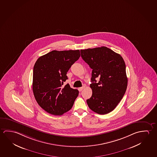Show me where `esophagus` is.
Segmentation results:
<instances>
[{
  "mask_svg": "<svg viewBox=\"0 0 157 157\" xmlns=\"http://www.w3.org/2000/svg\"><path fill=\"white\" fill-rule=\"evenodd\" d=\"M85 85H84V86H82V87H80L79 88V91H82L83 89H85Z\"/></svg>",
  "mask_w": 157,
  "mask_h": 157,
  "instance_id": "34e87169",
  "label": "esophagus"
}]
</instances>
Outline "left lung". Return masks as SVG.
<instances>
[{"label":"left lung","mask_w":157,"mask_h":157,"mask_svg":"<svg viewBox=\"0 0 157 157\" xmlns=\"http://www.w3.org/2000/svg\"><path fill=\"white\" fill-rule=\"evenodd\" d=\"M81 56L92 71L93 94L86 100L95 113L105 114L114 109L126 91V66L121 55L105 46L81 50ZM100 78L97 82L95 78Z\"/></svg>","instance_id":"obj_1"}]
</instances>
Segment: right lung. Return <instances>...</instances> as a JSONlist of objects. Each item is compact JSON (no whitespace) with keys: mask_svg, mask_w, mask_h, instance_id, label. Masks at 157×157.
Here are the masks:
<instances>
[{"mask_svg":"<svg viewBox=\"0 0 157 157\" xmlns=\"http://www.w3.org/2000/svg\"><path fill=\"white\" fill-rule=\"evenodd\" d=\"M80 56L79 50H53L41 56L34 66L32 89L37 103L44 110L61 116L72 108L79 91L63 83L67 73Z\"/></svg>","mask_w":157,"mask_h":157,"instance_id":"obj_1","label":"right lung"}]
</instances>
